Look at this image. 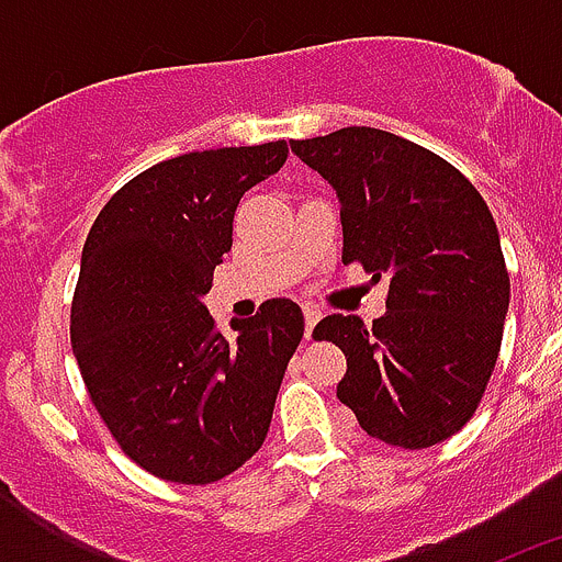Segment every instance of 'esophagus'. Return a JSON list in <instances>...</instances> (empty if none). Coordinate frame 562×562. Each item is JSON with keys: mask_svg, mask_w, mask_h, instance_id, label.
<instances>
[{"mask_svg": "<svg viewBox=\"0 0 562 562\" xmlns=\"http://www.w3.org/2000/svg\"><path fill=\"white\" fill-rule=\"evenodd\" d=\"M304 321H306V337H312V329H315V324L317 321H321V310H317V306H310L306 304L304 306Z\"/></svg>", "mask_w": 562, "mask_h": 562, "instance_id": "34e87169", "label": "esophagus"}]
</instances>
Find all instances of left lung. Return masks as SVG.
<instances>
[{
    "instance_id": "obj_1",
    "label": "left lung",
    "mask_w": 562,
    "mask_h": 562,
    "mask_svg": "<svg viewBox=\"0 0 562 562\" xmlns=\"http://www.w3.org/2000/svg\"><path fill=\"white\" fill-rule=\"evenodd\" d=\"M290 148L337 193L342 261L389 276L374 324L329 315L312 331L346 355L337 400L371 439L439 445L475 414L498 360L509 276L493 213L450 162L382 128Z\"/></svg>"
}]
</instances>
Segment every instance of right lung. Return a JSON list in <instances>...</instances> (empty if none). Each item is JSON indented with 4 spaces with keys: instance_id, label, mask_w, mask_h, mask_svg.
<instances>
[{
    "instance_id": "right-lung-1",
    "label": "right lung",
    "mask_w": 562,
    "mask_h": 562,
    "mask_svg": "<svg viewBox=\"0 0 562 562\" xmlns=\"http://www.w3.org/2000/svg\"><path fill=\"white\" fill-rule=\"evenodd\" d=\"M284 140L157 162L114 193L81 252L69 337L87 391L123 453L157 479L211 484L270 430L304 312L272 297L213 329L205 295L233 245V213L286 162Z\"/></svg>"
}]
</instances>
